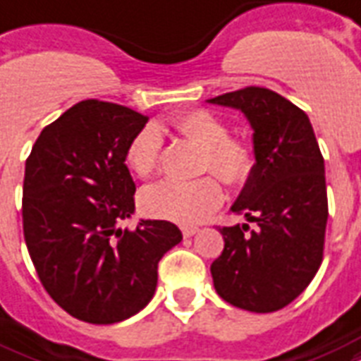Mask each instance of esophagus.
I'll return each instance as SVG.
<instances>
[{
	"label": "esophagus",
	"instance_id": "obj_1",
	"mask_svg": "<svg viewBox=\"0 0 361 361\" xmlns=\"http://www.w3.org/2000/svg\"><path fill=\"white\" fill-rule=\"evenodd\" d=\"M181 233H183V236H185V238H189V236L197 235V233H199V227H183V229H181Z\"/></svg>",
	"mask_w": 361,
	"mask_h": 361
}]
</instances>
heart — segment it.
Wrapping results in <instances>:
<instances>
[{
  "label": "heart",
  "mask_w": 361,
  "mask_h": 361,
  "mask_svg": "<svg viewBox=\"0 0 361 361\" xmlns=\"http://www.w3.org/2000/svg\"><path fill=\"white\" fill-rule=\"evenodd\" d=\"M172 128L183 140L202 149L200 170L212 172L227 185H242L254 172L255 157L252 147L229 137V126L206 109H195L172 119ZM162 137L155 126H144L128 140L125 161L140 178H147L161 162ZM224 202V191L212 176L195 181L164 180L142 191V210L157 219H169L180 225L204 221Z\"/></svg>",
  "instance_id": "1"
}]
</instances>
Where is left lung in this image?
I'll use <instances>...</instances> for the list:
<instances>
[{
	"instance_id": "left-lung-1",
	"label": "left lung",
	"mask_w": 361,
	"mask_h": 361,
	"mask_svg": "<svg viewBox=\"0 0 361 361\" xmlns=\"http://www.w3.org/2000/svg\"><path fill=\"white\" fill-rule=\"evenodd\" d=\"M240 109L254 128V172L231 210L255 221L221 227L225 247L212 263L217 295L238 309H284L314 279L324 257L327 191L324 157L307 114L263 87L208 100Z\"/></svg>"
}]
</instances>
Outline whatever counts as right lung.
<instances>
[{
	"instance_id": "add662e5",
	"label": "right lung",
	"mask_w": 361,
	"mask_h": 361,
	"mask_svg": "<svg viewBox=\"0 0 361 361\" xmlns=\"http://www.w3.org/2000/svg\"><path fill=\"white\" fill-rule=\"evenodd\" d=\"M147 117L130 107L82 100L45 126L26 159L22 225L47 293L77 320L115 324L151 301L157 267L181 231L134 214L128 140Z\"/></svg>"
}]
</instances>
